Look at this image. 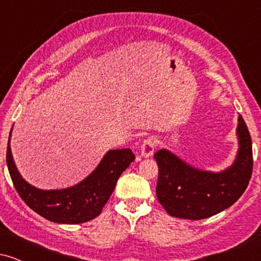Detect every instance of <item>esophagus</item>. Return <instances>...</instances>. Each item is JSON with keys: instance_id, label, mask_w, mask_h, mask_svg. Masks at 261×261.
<instances>
[{"instance_id": "esophagus-1", "label": "esophagus", "mask_w": 261, "mask_h": 261, "mask_svg": "<svg viewBox=\"0 0 261 261\" xmlns=\"http://www.w3.org/2000/svg\"><path fill=\"white\" fill-rule=\"evenodd\" d=\"M155 146H157V141L154 137H147L141 145V153L143 157H149V155L153 154Z\"/></svg>"}]
</instances>
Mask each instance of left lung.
<instances>
[{"instance_id":"8db88e82","label":"left lung","mask_w":261,"mask_h":261,"mask_svg":"<svg viewBox=\"0 0 261 261\" xmlns=\"http://www.w3.org/2000/svg\"><path fill=\"white\" fill-rule=\"evenodd\" d=\"M237 134V160L221 173L193 168L167 149H160L154 154L158 164L155 194L170 216L203 220L228 208L242 196L253 173L251 137L242 115L238 118Z\"/></svg>"}]
</instances>
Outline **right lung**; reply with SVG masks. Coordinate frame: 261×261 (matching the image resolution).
<instances>
[{"label": "right lung", "mask_w": 261, "mask_h": 261, "mask_svg": "<svg viewBox=\"0 0 261 261\" xmlns=\"http://www.w3.org/2000/svg\"><path fill=\"white\" fill-rule=\"evenodd\" d=\"M6 160L18 195L33 211L51 222L77 224L99 216L115 189L119 176L134 162L135 154L130 148L112 149L85 180L62 190H40L28 184L14 166L10 141Z\"/></svg>", "instance_id": "right-lung-1"}]
</instances>
